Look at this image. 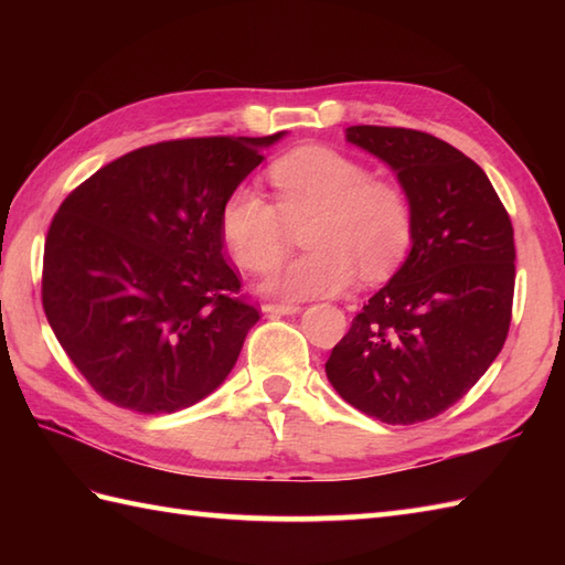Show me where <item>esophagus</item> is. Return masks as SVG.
Segmentation results:
<instances>
[{
    "mask_svg": "<svg viewBox=\"0 0 565 565\" xmlns=\"http://www.w3.org/2000/svg\"><path fill=\"white\" fill-rule=\"evenodd\" d=\"M262 310L267 316H296V313H301V306L298 303H267V306H262Z\"/></svg>",
    "mask_w": 565,
    "mask_h": 565,
    "instance_id": "34e87169",
    "label": "esophagus"
}]
</instances>
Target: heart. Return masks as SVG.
Segmentation results:
<instances>
[{
	"label": "heart",
	"mask_w": 565,
	"mask_h": 565,
	"mask_svg": "<svg viewBox=\"0 0 565 565\" xmlns=\"http://www.w3.org/2000/svg\"><path fill=\"white\" fill-rule=\"evenodd\" d=\"M271 203L259 189L239 184L221 209V235L239 267L269 271L281 262L289 225L303 231V257L274 271L262 289L284 298L340 294L356 281L391 274L413 237L405 191L371 179L362 162L330 148H298L269 170Z\"/></svg>",
	"instance_id": "1"
}]
</instances>
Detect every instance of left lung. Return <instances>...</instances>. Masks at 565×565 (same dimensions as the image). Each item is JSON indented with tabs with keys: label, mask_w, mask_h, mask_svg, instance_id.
<instances>
[{
	"label": "left lung",
	"mask_w": 565,
	"mask_h": 565,
	"mask_svg": "<svg viewBox=\"0 0 565 565\" xmlns=\"http://www.w3.org/2000/svg\"><path fill=\"white\" fill-rule=\"evenodd\" d=\"M347 142L391 167L413 209L401 269L334 344L328 381L388 425L437 417L476 386L505 344L514 233L486 172L423 130L352 126Z\"/></svg>",
	"instance_id": "8db88e82"
}]
</instances>
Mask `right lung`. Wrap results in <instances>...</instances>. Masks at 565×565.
Listing matches in <instances>:
<instances>
[{
    "label": "right lung",
    "mask_w": 565,
    "mask_h": 565,
    "mask_svg": "<svg viewBox=\"0 0 565 565\" xmlns=\"http://www.w3.org/2000/svg\"><path fill=\"white\" fill-rule=\"evenodd\" d=\"M284 136L138 148L57 209L43 255L45 318L102 398L177 413L231 374L259 313L235 298L221 209Z\"/></svg>",
    "instance_id": "add662e5"
}]
</instances>
